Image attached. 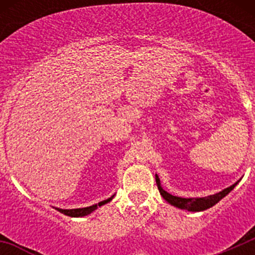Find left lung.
Wrapping results in <instances>:
<instances>
[{
  "label": "left lung",
  "instance_id": "obj_1",
  "mask_svg": "<svg viewBox=\"0 0 255 255\" xmlns=\"http://www.w3.org/2000/svg\"><path fill=\"white\" fill-rule=\"evenodd\" d=\"M155 182H157V186H158V190L161 193V195L163 197L164 200H167L168 203L172 204V206L177 207V208L181 209H188V211L191 212H200V211H206V209L211 208L215 204H217L221 199L224 197H226L229 194L230 191L233 190L234 188L236 186L238 182H235L234 185H231L230 188L224 189L222 191L217 193L215 195H209V197H204V198H180V197H175V195L168 194L167 191H164L161 186V182H159L158 176L155 175Z\"/></svg>",
  "mask_w": 255,
  "mask_h": 255
}]
</instances>
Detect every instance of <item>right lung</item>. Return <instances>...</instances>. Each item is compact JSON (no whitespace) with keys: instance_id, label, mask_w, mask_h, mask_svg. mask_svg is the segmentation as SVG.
<instances>
[{"instance_id":"obj_1","label":"right lung","mask_w":255,"mask_h":255,"mask_svg":"<svg viewBox=\"0 0 255 255\" xmlns=\"http://www.w3.org/2000/svg\"><path fill=\"white\" fill-rule=\"evenodd\" d=\"M112 198H114V195H112L111 198H108V199L102 200V202H100L98 204H93V206L85 207V208H76V209H61V208H57V211L61 212V213H64V215L70 216V217H83V216L89 215L91 212H93L94 209H97L98 207H101V206H103V204L108 203L110 200H112Z\"/></svg>"}]
</instances>
